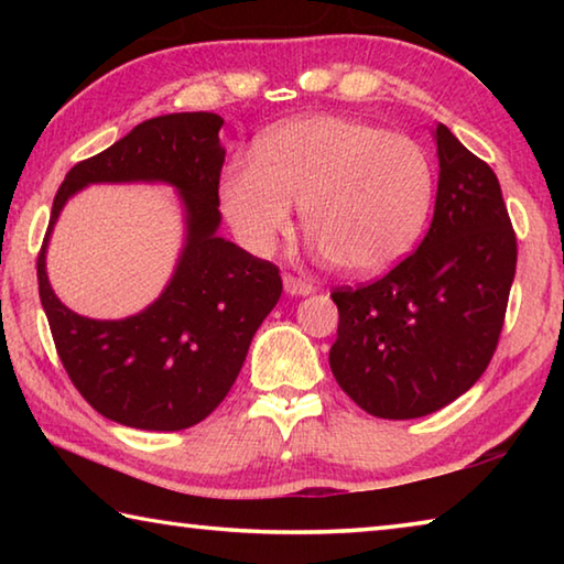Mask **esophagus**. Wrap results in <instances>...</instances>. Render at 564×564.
I'll use <instances>...</instances> for the list:
<instances>
[{"mask_svg": "<svg viewBox=\"0 0 564 564\" xmlns=\"http://www.w3.org/2000/svg\"><path fill=\"white\" fill-rule=\"evenodd\" d=\"M283 289L289 295H311L313 291H316L311 281L295 279V275H283Z\"/></svg>", "mask_w": 564, "mask_h": 564, "instance_id": "obj_1", "label": "esophagus"}]
</instances>
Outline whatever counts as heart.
Listing matches in <instances>:
<instances>
[{
	"instance_id": "obj_1",
	"label": "heart",
	"mask_w": 564,
	"mask_h": 564,
	"mask_svg": "<svg viewBox=\"0 0 564 564\" xmlns=\"http://www.w3.org/2000/svg\"><path fill=\"white\" fill-rule=\"evenodd\" d=\"M433 196L435 171L415 139L348 117L283 123L218 181V204L248 253H271L299 204L321 253L356 275L383 273L413 251Z\"/></svg>"
}]
</instances>
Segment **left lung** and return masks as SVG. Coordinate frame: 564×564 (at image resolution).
Here are the masks:
<instances>
[{
  "label": "left lung",
  "instance_id": "1",
  "mask_svg": "<svg viewBox=\"0 0 564 564\" xmlns=\"http://www.w3.org/2000/svg\"><path fill=\"white\" fill-rule=\"evenodd\" d=\"M437 196L417 251L360 289H336L330 370L348 398L386 420L431 415L485 373L518 263L500 181L437 123Z\"/></svg>",
  "mask_w": 564,
  "mask_h": 564
}]
</instances>
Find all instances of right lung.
Returning <instances> with one entry per match:
<instances>
[{
    "instance_id": "right-lung-1",
    "label": "right lung",
    "mask_w": 564,
    "mask_h": 564,
    "mask_svg": "<svg viewBox=\"0 0 564 564\" xmlns=\"http://www.w3.org/2000/svg\"><path fill=\"white\" fill-rule=\"evenodd\" d=\"M221 127L224 119L208 111L149 119L79 161L56 191L36 261L40 299L72 383L113 423L139 431L202 423L228 395L253 333L281 299L279 269L218 236ZM91 183H166L185 208V246L167 289L129 319L79 317L55 299L45 275L53 224L75 191Z\"/></svg>"
}]
</instances>
